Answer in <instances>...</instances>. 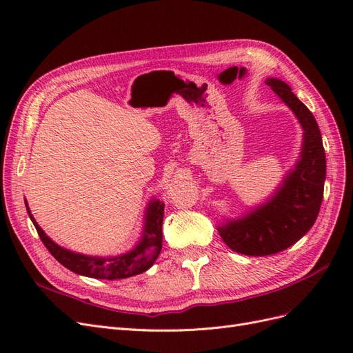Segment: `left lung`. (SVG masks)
<instances>
[{"label": "left lung", "mask_w": 353, "mask_h": 353, "mask_svg": "<svg viewBox=\"0 0 353 353\" xmlns=\"http://www.w3.org/2000/svg\"><path fill=\"white\" fill-rule=\"evenodd\" d=\"M272 91L293 110L303 128L301 159L276 193L248 215L218 227L223 243L245 256H268L285 250L312 228L321 208L325 152L314 114L280 79H266Z\"/></svg>", "instance_id": "left-lung-1"}]
</instances>
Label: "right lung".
Instances as JSON below:
<instances>
[{
	"label": "right lung",
	"instance_id": "add662e5",
	"mask_svg": "<svg viewBox=\"0 0 353 353\" xmlns=\"http://www.w3.org/2000/svg\"><path fill=\"white\" fill-rule=\"evenodd\" d=\"M29 218L34 222L38 231L41 241L44 243L48 252L54 258L74 274L91 276L99 280H121L134 276L141 272H145L156 262L157 256L162 250V223H163V210L165 203L153 199L148 203L145 210V223L141 240L138 241L135 248L114 258H95V256H87L81 253L70 252L65 248H60L59 244L52 241L47 234L41 230L37 221L32 216V213L25 201Z\"/></svg>",
	"mask_w": 353,
	"mask_h": 353
}]
</instances>
